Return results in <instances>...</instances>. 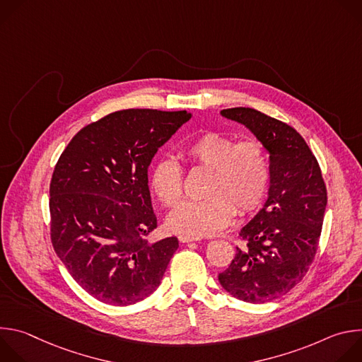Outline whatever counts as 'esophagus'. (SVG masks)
Instances as JSON below:
<instances>
[{"label":"esophagus","mask_w":362,"mask_h":362,"mask_svg":"<svg viewBox=\"0 0 362 362\" xmlns=\"http://www.w3.org/2000/svg\"><path fill=\"white\" fill-rule=\"evenodd\" d=\"M179 240L182 242V243H187V242H197V240H200L199 238H193V236H187V235H180L179 236Z\"/></svg>","instance_id":"34e87169"}]
</instances>
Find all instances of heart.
I'll list each match as a JSON object with an SVG mask.
<instances>
[{
    "mask_svg": "<svg viewBox=\"0 0 362 362\" xmlns=\"http://www.w3.org/2000/svg\"><path fill=\"white\" fill-rule=\"evenodd\" d=\"M187 160L209 170L204 197L187 200L170 214L172 230L190 236H211L229 225L235 212L249 215L262 204L271 183L267 147L257 140H242L206 132L185 148ZM151 189L166 208H175L183 196L185 173L180 163L163 158L151 170Z\"/></svg>",
    "mask_w": 362,
    "mask_h": 362,
    "instance_id": "b5f03b06",
    "label": "heart"
}]
</instances>
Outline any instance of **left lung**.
<instances>
[{"instance_id":"8db88e82","label":"left lung","mask_w":362,"mask_h":362,"mask_svg":"<svg viewBox=\"0 0 362 362\" xmlns=\"http://www.w3.org/2000/svg\"><path fill=\"white\" fill-rule=\"evenodd\" d=\"M245 124L269 151L271 186L264 208L240 236L221 285L235 298L264 303L289 292L311 268L327 208L320 163L303 137L289 124L249 107L221 112Z\"/></svg>"}]
</instances>
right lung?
Returning a JSON list of instances; mask_svg holds the SVG:
<instances>
[{"mask_svg": "<svg viewBox=\"0 0 362 362\" xmlns=\"http://www.w3.org/2000/svg\"><path fill=\"white\" fill-rule=\"evenodd\" d=\"M189 112L129 109L83 127L49 183V236L74 281L93 298L127 306L160 285L177 238L150 243L158 228L147 168Z\"/></svg>", "mask_w": 362, "mask_h": 362, "instance_id": "right-lung-1", "label": "right lung"}]
</instances>
